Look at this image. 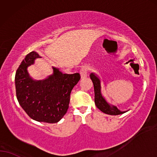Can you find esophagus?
Here are the masks:
<instances>
[{
  "label": "esophagus",
  "instance_id": "34e87169",
  "mask_svg": "<svg viewBox=\"0 0 157 157\" xmlns=\"http://www.w3.org/2000/svg\"><path fill=\"white\" fill-rule=\"evenodd\" d=\"M80 78L81 79H84L87 76V69L86 68H82L81 69L80 72Z\"/></svg>",
  "mask_w": 157,
  "mask_h": 157
}]
</instances>
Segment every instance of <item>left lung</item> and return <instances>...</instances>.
<instances>
[{"mask_svg":"<svg viewBox=\"0 0 157 157\" xmlns=\"http://www.w3.org/2000/svg\"><path fill=\"white\" fill-rule=\"evenodd\" d=\"M92 82L94 85V92H95V104L98 109L101 110L104 113L111 116H116L126 113L128 110L121 111L116 107V105L110 104L106 100L105 98L104 97L102 93V85H101V79L95 72H92L90 75Z\"/></svg>","mask_w":157,"mask_h":157,"instance_id":"left-lung-1","label":"left lung"}]
</instances>
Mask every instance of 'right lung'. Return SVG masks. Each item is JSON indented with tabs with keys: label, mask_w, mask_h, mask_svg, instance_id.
Listing matches in <instances>:
<instances>
[{
	"label": "right lung",
	"mask_w": 157,
	"mask_h": 157,
	"mask_svg": "<svg viewBox=\"0 0 157 157\" xmlns=\"http://www.w3.org/2000/svg\"><path fill=\"white\" fill-rule=\"evenodd\" d=\"M41 58L31 52L23 59L16 72L15 86L18 103L27 115L38 122L54 124L67 111L70 93L80 79L79 73L64 74L52 67L53 72L43 80H34L28 67Z\"/></svg>",
	"instance_id": "add662e5"
}]
</instances>
